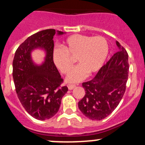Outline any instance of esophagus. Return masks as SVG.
I'll return each instance as SVG.
<instances>
[{
  "mask_svg": "<svg viewBox=\"0 0 145 145\" xmlns=\"http://www.w3.org/2000/svg\"><path fill=\"white\" fill-rule=\"evenodd\" d=\"M76 87V85H74V84H69L68 85V88L69 90H73L74 88H75Z\"/></svg>",
  "mask_w": 145,
  "mask_h": 145,
  "instance_id": "34e87169",
  "label": "esophagus"
}]
</instances>
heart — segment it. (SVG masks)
<instances>
[{
  "instance_id": "heart-1",
  "label": "heart",
  "mask_w": 145,
  "mask_h": 145,
  "mask_svg": "<svg viewBox=\"0 0 145 145\" xmlns=\"http://www.w3.org/2000/svg\"><path fill=\"white\" fill-rule=\"evenodd\" d=\"M109 55V44L102 36L74 34L62 43V49L56 48L52 52L55 66L62 74H67L71 68V57H76L79 64L67 75V81L76 83L87 76L97 72L104 65Z\"/></svg>"
}]
</instances>
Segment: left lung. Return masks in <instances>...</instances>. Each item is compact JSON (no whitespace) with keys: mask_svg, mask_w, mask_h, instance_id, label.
<instances>
[{"mask_svg":"<svg viewBox=\"0 0 145 145\" xmlns=\"http://www.w3.org/2000/svg\"><path fill=\"white\" fill-rule=\"evenodd\" d=\"M120 51L100 69L93 80L83 83L86 91L78 108L91 120L104 119L112 113L125 93L128 77V55L116 41Z\"/></svg>","mask_w":145,"mask_h":145,"instance_id":"8db88e82","label":"left lung"}]
</instances>
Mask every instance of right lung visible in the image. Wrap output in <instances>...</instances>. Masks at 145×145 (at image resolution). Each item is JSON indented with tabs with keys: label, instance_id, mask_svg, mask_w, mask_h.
<instances>
[{
	"label": "right lung",
	"instance_id": "add662e5",
	"mask_svg": "<svg viewBox=\"0 0 145 145\" xmlns=\"http://www.w3.org/2000/svg\"><path fill=\"white\" fill-rule=\"evenodd\" d=\"M64 33L52 29L40 31L27 38L14 54L12 76L17 97L28 113L40 121L56 114L68 91L67 86H61L63 79L52 59L54 36ZM36 49L46 54L40 65L32 59V52Z\"/></svg>",
	"mask_w": 145,
	"mask_h": 145
}]
</instances>
